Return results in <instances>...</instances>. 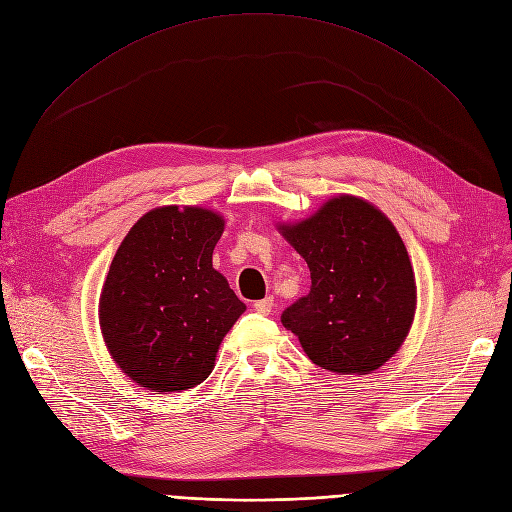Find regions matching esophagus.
<instances>
[{"label":"esophagus","instance_id":"1","mask_svg":"<svg viewBox=\"0 0 512 512\" xmlns=\"http://www.w3.org/2000/svg\"><path fill=\"white\" fill-rule=\"evenodd\" d=\"M272 305H274L272 297H265V299H259V301L253 303L255 311H257V314H261V316H268L270 311H272Z\"/></svg>","mask_w":512,"mask_h":512}]
</instances>
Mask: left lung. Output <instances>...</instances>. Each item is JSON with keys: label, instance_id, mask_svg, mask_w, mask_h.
<instances>
[{"label": "left lung", "instance_id": "8db88e82", "mask_svg": "<svg viewBox=\"0 0 512 512\" xmlns=\"http://www.w3.org/2000/svg\"><path fill=\"white\" fill-rule=\"evenodd\" d=\"M278 230L307 261L311 288L282 311L307 358L337 374H370L408 337L414 270L402 236L364 198L341 194Z\"/></svg>", "mask_w": 512, "mask_h": 512}]
</instances>
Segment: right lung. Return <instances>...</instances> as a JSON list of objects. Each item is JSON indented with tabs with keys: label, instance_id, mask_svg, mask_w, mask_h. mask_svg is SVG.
I'll use <instances>...</instances> for the list:
<instances>
[{
	"label": "right lung",
	"instance_id": "obj_1",
	"mask_svg": "<svg viewBox=\"0 0 512 512\" xmlns=\"http://www.w3.org/2000/svg\"><path fill=\"white\" fill-rule=\"evenodd\" d=\"M224 217L159 207L123 238L100 295L102 337L117 366L150 391L201 385L244 305L213 268Z\"/></svg>",
	"mask_w": 512,
	"mask_h": 512
}]
</instances>
